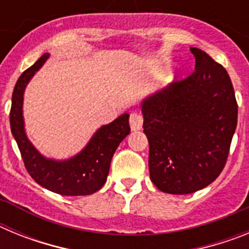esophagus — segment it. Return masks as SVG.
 Instances as JSON below:
<instances>
[{
	"label": "esophagus",
	"instance_id": "1",
	"mask_svg": "<svg viewBox=\"0 0 249 249\" xmlns=\"http://www.w3.org/2000/svg\"><path fill=\"white\" fill-rule=\"evenodd\" d=\"M129 124H131L132 131H138L142 128L143 124V117L140 113H132L129 116Z\"/></svg>",
	"mask_w": 249,
	"mask_h": 249
}]
</instances>
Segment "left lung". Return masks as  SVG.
Wrapping results in <instances>:
<instances>
[{
  "instance_id": "left-lung-1",
  "label": "left lung",
  "mask_w": 249,
  "mask_h": 249,
  "mask_svg": "<svg viewBox=\"0 0 249 249\" xmlns=\"http://www.w3.org/2000/svg\"><path fill=\"white\" fill-rule=\"evenodd\" d=\"M191 52L195 72L141 103L149 177L171 195L199 191L221 175L237 127L238 106L227 71L204 51Z\"/></svg>"
}]
</instances>
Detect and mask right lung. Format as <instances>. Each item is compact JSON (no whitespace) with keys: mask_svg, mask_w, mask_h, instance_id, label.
<instances>
[{"mask_svg":"<svg viewBox=\"0 0 249 249\" xmlns=\"http://www.w3.org/2000/svg\"><path fill=\"white\" fill-rule=\"evenodd\" d=\"M48 57V53L39 57L17 80L10 112L11 132L27 172L39 186L62 196L92 195L106 183L113 153L131 131L129 114H121L113 122L98 128L87 146L73 157L56 160L41 155L26 136L22 106L26 86Z\"/></svg>","mask_w":249,"mask_h":249,"instance_id":"right-lung-1","label":"right lung"}]
</instances>
